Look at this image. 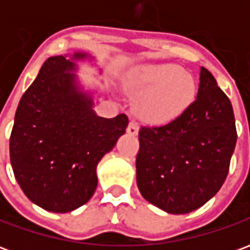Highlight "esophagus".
Masks as SVG:
<instances>
[{"label": "esophagus", "mask_w": 250, "mask_h": 250, "mask_svg": "<svg viewBox=\"0 0 250 250\" xmlns=\"http://www.w3.org/2000/svg\"><path fill=\"white\" fill-rule=\"evenodd\" d=\"M138 131H139V125H138V123H136L135 120H131L130 123H128V127H127V132H128L130 135H136Z\"/></svg>", "instance_id": "esophagus-1"}]
</instances>
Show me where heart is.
<instances>
[{
  "instance_id": "1",
  "label": "heart",
  "mask_w": 250,
  "mask_h": 250,
  "mask_svg": "<svg viewBox=\"0 0 250 250\" xmlns=\"http://www.w3.org/2000/svg\"><path fill=\"white\" fill-rule=\"evenodd\" d=\"M132 89L138 95L136 114L157 125L178 119L197 96L193 75L173 62L142 66L132 80Z\"/></svg>"
}]
</instances>
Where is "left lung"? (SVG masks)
<instances>
[{
    "mask_svg": "<svg viewBox=\"0 0 250 250\" xmlns=\"http://www.w3.org/2000/svg\"><path fill=\"white\" fill-rule=\"evenodd\" d=\"M236 142L230 100L201 66L197 98L188 111L167 125L139 130L138 188L170 214L198 209L225 182Z\"/></svg>",
    "mask_w": 250,
    "mask_h": 250,
    "instance_id": "8db88e82",
    "label": "left lung"
}]
</instances>
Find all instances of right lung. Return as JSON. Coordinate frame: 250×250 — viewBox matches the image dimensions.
<instances>
[{
  "mask_svg": "<svg viewBox=\"0 0 250 250\" xmlns=\"http://www.w3.org/2000/svg\"><path fill=\"white\" fill-rule=\"evenodd\" d=\"M49 57L22 98L10 135V163L25 195L42 209L68 213L96 190V167L125 132L128 118L93 111V93L75 75L77 52Z\"/></svg>",
  "mask_w": 250,
  "mask_h": 250,
  "instance_id": "right-lung-1",
  "label": "right lung"
}]
</instances>
